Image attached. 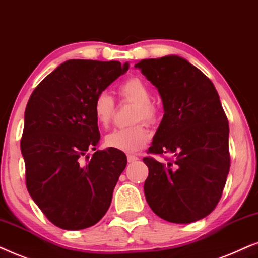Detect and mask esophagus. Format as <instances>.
<instances>
[{"mask_svg": "<svg viewBox=\"0 0 258 258\" xmlns=\"http://www.w3.org/2000/svg\"><path fill=\"white\" fill-rule=\"evenodd\" d=\"M138 159L139 158L137 156H133V154H128V156H127V160H128V163H136Z\"/></svg>", "mask_w": 258, "mask_h": 258, "instance_id": "1", "label": "esophagus"}]
</instances>
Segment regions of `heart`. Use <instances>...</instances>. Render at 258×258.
Listing matches in <instances>:
<instances>
[{
    "mask_svg": "<svg viewBox=\"0 0 258 258\" xmlns=\"http://www.w3.org/2000/svg\"><path fill=\"white\" fill-rule=\"evenodd\" d=\"M120 97L123 101L135 104L131 114V122H137L123 128L113 130L105 138L106 146L122 152H137L149 142V131L145 123H154L158 120L159 109L151 99V91L139 78H130L119 86ZM93 114L97 122L107 126L114 114V101L108 93L98 94L93 101Z\"/></svg>",
    "mask_w": 258,
    "mask_h": 258,
    "instance_id": "b5f03b06",
    "label": "heart"
}]
</instances>
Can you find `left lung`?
I'll return each instance as SVG.
<instances>
[{"label": "left lung", "mask_w": 258, "mask_h": 258, "mask_svg": "<svg viewBox=\"0 0 258 258\" xmlns=\"http://www.w3.org/2000/svg\"><path fill=\"white\" fill-rule=\"evenodd\" d=\"M159 92L164 116L151 154H172L167 163L144 158V192L165 221L186 224L207 217L222 197L230 169L229 122L210 79L177 55L135 64Z\"/></svg>", "instance_id": "left-lung-1"}]
</instances>
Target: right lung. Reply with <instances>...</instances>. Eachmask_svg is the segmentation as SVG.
<instances>
[{"mask_svg": "<svg viewBox=\"0 0 258 258\" xmlns=\"http://www.w3.org/2000/svg\"><path fill=\"white\" fill-rule=\"evenodd\" d=\"M127 70L118 61L68 60L30 95L21 138L27 190L61 229L97 224L111 205L127 158L109 147L89 158L100 140L93 101Z\"/></svg>", "mask_w": 258, "mask_h": 258, "instance_id": "obj_1", "label": "right lung"}]
</instances>
